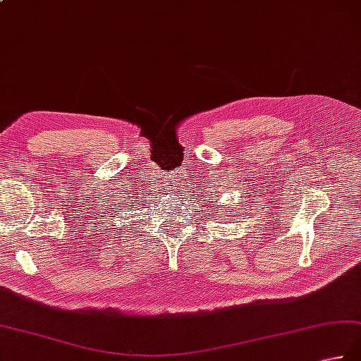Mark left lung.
I'll use <instances>...</instances> for the list:
<instances>
[{
  "mask_svg": "<svg viewBox=\"0 0 361 361\" xmlns=\"http://www.w3.org/2000/svg\"><path fill=\"white\" fill-rule=\"evenodd\" d=\"M211 199H213V197H209V200H211ZM216 202H217V199H216ZM216 207H217V204H216Z\"/></svg>",
  "mask_w": 361,
  "mask_h": 361,
  "instance_id": "1",
  "label": "left lung"
}]
</instances>
